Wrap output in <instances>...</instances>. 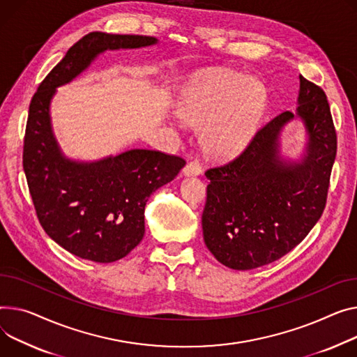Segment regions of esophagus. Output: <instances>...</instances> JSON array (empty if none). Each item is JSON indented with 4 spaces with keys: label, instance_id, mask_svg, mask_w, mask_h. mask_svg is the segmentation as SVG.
I'll return each mask as SVG.
<instances>
[{
    "label": "esophagus",
    "instance_id": "34e87169",
    "mask_svg": "<svg viewBox=\"0 0 357 357\" xmlns=\"http://www.w3.org/2000/svg\"><path fill=\"white\" fill-rule=\"evenodd\" d=\"M202 174L201 163L198 160H191L188 162L186 166L183 168V175L185 176H198Z\"/></svg>",
    "mask_w": 357,
    "mask_h": 357
}]
</instances>
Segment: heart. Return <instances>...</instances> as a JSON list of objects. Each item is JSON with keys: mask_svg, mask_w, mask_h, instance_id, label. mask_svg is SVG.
Wrapping results in <instances>:
<instances>
[{"mask_svg": "<svg viewBox=\"0 0 357 357\" xmlns=\"http://www.w3.org/2000/svg\"><path fill=\"white\" fill-rule=\"evenodd\" d=\"M267 105L258 80L231 70L208 68L181 90L178 113L191 126H204L201 144L217 159L238 156L250 145Z\"/></svg>", "mask_w": 357, "mask_h": 357, "instance_id": "1", "label": "heart"}]
</instances>
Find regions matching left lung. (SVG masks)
<instances>
[{"instance_id":"left-lung-1","label":"left lung","mask_w":357,"mask_h":357,"mask_svg":"<svg viewBox=\"0 0 357 357\" xmlns=\"http://www.w3.org/2000/svg\"><path fill=\"white\" fill-rule=\"evenodd\" d=\"M297 109L282 112L259 129L248 148L211 181L202 213L204 241L221 264L252 270L298 245L321 217L337 140L324 91L298 76ZM303 123L306 144L293 161L280 155V133Z\"/></svg>"}]
</instances>
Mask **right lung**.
I'll use <instances>...</instances> for the list:
<instances>
[{
  "label": "right lung",
  "instance_id": "obj_1",
  "mask_svg": "<svg viewBox=\"0 0 357 357\" xmlns=\"http://www.w3.org/2000/svg\"><path fill=\"white\" fill-rule=\"evenodd\" d=\"M155 44L158 38L148 36L90 33L66 53L30 103L22 166L38 221L60 247L94 263L121 259L142 241L149 197L186 162L148 149L90 162L70 159L53 132L52 100L57 87L73 82L99 54Z\"/></svg>",
  "mask_w": 357,
  "mask_h": 357
}]
</instances>
